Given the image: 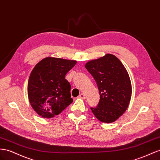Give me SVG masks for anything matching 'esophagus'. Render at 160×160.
Listing matches in <instances>:
<instances>
[{
	"label": "esophagus",
	"mask_w": 160,
	"mask_h": 160,
	"mask_svg": "<svg viewBox=\"0 0 160 160\" xmlns=\"http://www.w3.org/2000/svg\"><path fill=\"white\" fill-rule=\"evenodd\" d=\"M79 98H81V99H85V96L83 93H81L79 94V96H78Z\"/></svg>",
	"instance_id": "esophagus-1"
}]
</instances>
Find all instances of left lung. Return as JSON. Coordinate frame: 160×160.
Returning <instances> with one entry per match:
<instances>
[{
    "label": "left lung",
    "mask_w": 160,
    "mask_h": 160,
    "mask_svg": "<svg viewBox=\"0 0 160 160\" xmlns=\"http://www.w3.org/2000/svg\"><path fill=\"white\" fill-rule=\"evenodd\" d=\"M85 68L96 81L100 96L98 106L91 110L101 122H114L127 110L131 98V83L126 68L111 54L88 62Z\"/></svg>",
    "instance_id": "1"
}]
</instances>
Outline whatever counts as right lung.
<instances>
[{
	"instance_id": "right-lung-1",
	"label": "right lung",
	"mask_w": 160,
	"mask_h": 160,
	"mask_svg": "<svg viewBox=\"0 0 160 160\" xmlns=\"http://www.w3.org/2000/svg\"><path fill=\"white\" fill-rule=\"evenodd\" d=\"M76 63L75 60L47 57L33 68L28 84V98L33 109L42 117L58 115L72 102L71 85L65 75Z\"/></svg>"
}]
</instances>
